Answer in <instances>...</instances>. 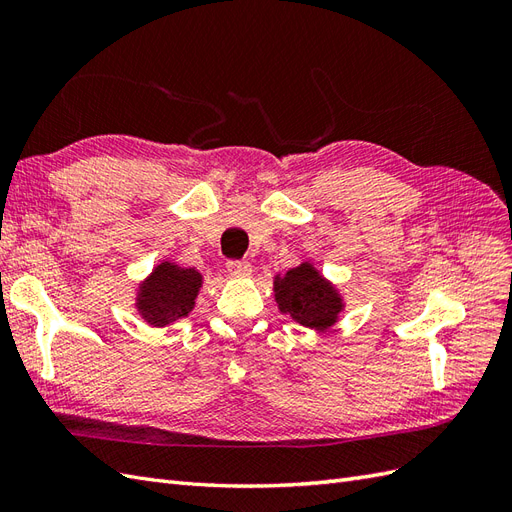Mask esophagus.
<instances>
[{"mask_svg":"<svg viewBox=\"0 0 512 512\" xmlns=\"http://www.w3.org/2000/svg\"><path fill=\"white\" fill-rule=\"evenodd\" d=\"M226 269H228L230 275H239V277H245V275L252 273L250 262H245V260H228Z\"/></svg>","mask_w":512,"mask_h":512,"instance_id":"obj_1","label":"esophagus"}]
</instances>
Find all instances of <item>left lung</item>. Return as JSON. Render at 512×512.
Segmentation results:
<instances>
[{
  "label": "left lung",
  "mask_w": 512,
  "mask_h": 512,
  "mask_svg": "<svg viewBox=\"0 0 512 512\" xmlns=\"http://www.w3.org/2000/svg\"><path fill=\"white\" fill-rule=\"evenodd\" d=\"M273 286L280 312L290 314L309 329L324 331L333 327L337 314L344 309L337 290L309 262L290 269L284 277L277 275Z\"/></svg>",
  "instance_id": "obj_1"
}]
</instances>
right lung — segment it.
<instances>
[{"label":"right lung","instance_id":"right-lung-1","mask_svg":"<svg viewBox=\"0 0 512 512\" xmlns=\"http://www.w3.org/2000/svg\"><path fill=\"white\" fill-rule=\"evenodd\" d=\"M200 286H203V275L196 269L162 262L141 286L136 307L153 327H164L192 312Z\"/></svg>","mask_w":512,"mask_h":512}]
</instances>
